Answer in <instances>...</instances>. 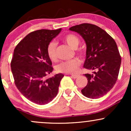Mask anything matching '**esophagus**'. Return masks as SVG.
I'll return each mask as SVG.
<instances>
[{"instance_id":"esophagus-1","label":"esophagus","mask_w":131,"mask_h":131,"mask_svg":"<svg viewBox=\"0 0 131 131\" xmlns=\"http://www.w3.org/2000/svg\"><path fill=\"white\" fill-rule=\"evenodd\" d=\"M71 76L74 78V79H76V78L79 77V75L78 74H71Z\"/></svg>"}]
</instances>
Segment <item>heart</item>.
<instances>
[{
    "label": "heart",
    "instance_id": "b5f03b06",
    "mask_svg": "<svg viewBox=\"0 0 131 131\" xmlns=\"http://www.w3.org/2000/svg\"><path fill=\"white\" fill-rule=\"evenodd\" d=\"M64 40L73 49H76L79 43V38L73 34H68L64 37ZM57 43L55 41H51L49 43L47 49V52L49 58L52 61L57 59ZM81 62L77 58L70 60L61 62L57 66L58 71L64 73H74L78 70L80 66Z\"/></svg>",
    "mask_w": 131,
    "mask_h": 131
}]
</instances>
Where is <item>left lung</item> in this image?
I'll list each match as a JSON object with an SVG mask.
<instances>
[{
    "mask_svg": "<svg viewBox=\"0 0 131 131\" xmlns=\"http://www.w3.org/2000/svg\"><path fill=\"white\" fill-rule=\"evenodd\" d=\"M86 43V58L84 67L93 70L85 74L88 84L81 90L88 98L95 99L107 94L116 82L121 63L115 40L106 31L96 25L83 23L71 27Z\"/></svg>",
    "mask_w": 131,
    "mask_h": 131,
    "instance_id": "obj_1",
    "label": "left lung"
}]
</instances>
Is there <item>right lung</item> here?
Masks as SVG:
<instances>
[{
    "instance_id": "1",
    "label": "right lung",
    "mask_w": 131,
    "mask_h": 131,
    "mask_svg": "<svg viewBox=\"0 0 131 131\" xmlns=\"http://www.w3.org/2000/svg\"><path fill=\"white\" fill-rule=\"evenodd\" d=\"M56 30L40 29L26 36L16 46L11 61L15 83L27 99L38 105H45L57 96L62 73L46 78L53 71L47 52L49 43L60 32Z\"/></svg>"
}]
</instances>
